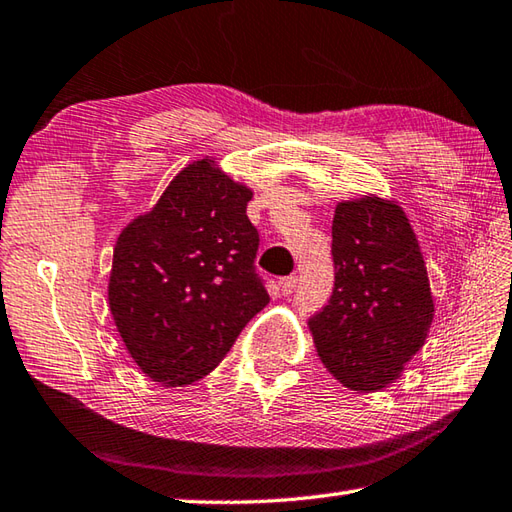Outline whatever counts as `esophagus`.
Masks as SVG:
<instances>
[{
	"mask_svg": "<svg viewBox=\"0 0 512 512\" xmlns=\"http://www.w3.org/2000/svg\"><path fill=\"white\" fill-rule=\"evenodd\" d=\"M296 285H298V276H285V278H281V281H278V289H281L283 296L292 294Z\"/></svg>",
	"mask_w": 512,
	"mask_h": 512,
	"instance_id": "34e87169",
	"label": "esophagus"
}]
</instances>
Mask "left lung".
I'll return each mask as SVG.
<instances>
[{"label": "left lung", "instance_id": "8db88e82", "mask_svg": "<svg viewBox=\"0 0 512 512\" xmlns=\"http://www.w3.org/2000/svg\"><path fill=\"white\" fill-rule=\"evenodd\" d=\"M332 258V296L310 318L316 352L345 388H388L426 343L435 316L417 236L397 202L345 200L334 211Z\"/></svg>", "mask_w": 512, "mask_h": 512}]
</instances>
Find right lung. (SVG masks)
Wrapping results in <instances>:
<instances>
[{
  "mask_svg": "<svg viewBox=\"0 0 512 512\" xmlns=\"http://www.w3.org/2000/svg\"><path fill=\"white\" fill-rule=\"evenodd\" d=\"M252 189L211 158L191 162L156 207L133 218L113 249L109 307L138 368L182 388L225 359L269 303L256 274Z\"/></svg>",
  "mask_w": 512,
  "mask_h": 512,
  "instance_id": "obj_1",
  "label": "right lung"
}]
</instances>
